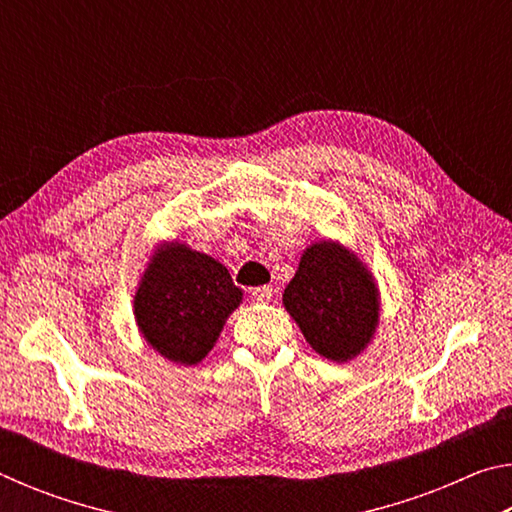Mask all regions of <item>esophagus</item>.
Returning a JSON list of instances; mask_svg holds the SVG:
<instances>
[{
  "mask_svg": "<svg viewBox=\"0 0 512 512\" xmlns=\"http://www.w3.org/2000/svg\"><path fill=\"white\" fill-rule=\"evenodd\" d=\"M273 293L275 291L271 287H255V289H250V296H253L257 302H271Z\"/></svg>",
  "mask_w": 512,
  "mask_h": 512,
  "instance_id": "esophagus-1",
  "label": "esophagus"
}]
</instances>
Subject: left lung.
Listing matches in <instances>:
<instances>
[{"mask_svg": "<svg viewBox=\"0 0 512 512\" xmlns=\"http://www.w3.org/2000/svg\"><path fill=\"white\" fill-rule=\"evenodd\" d=\"M282 302L311 348L332 361L357 357L379 318L372 275L350 250L332 241L305 250Z\"/></svg>", "mask_w": 512, "mask_h": 512, "instance_id": "1", "label": "left lung"}]
</instances>
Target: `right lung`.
Masks as SVG:
<instances>
[{"label": "right lung", "instance_id": "right-lung-1", "mask_svg": "<svg viewBox=\"0 0 512 512\" xmlns=\"http://www.w3.org/2000/svg\"><path fill=\"white\" fill-rule=\"evenodd\" d=\"M241 302L228 268L185 244L153 257L135 293L144 339L169 361H201L219 339L225 318Z\"/></svg>", "mask_w": 512, "mask_h": 512}]
</instances>
